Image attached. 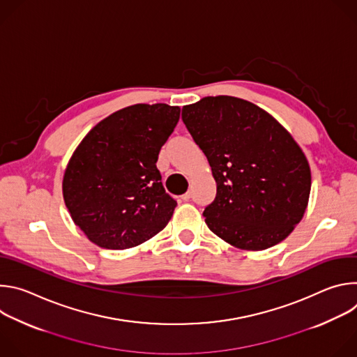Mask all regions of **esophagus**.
Returning <instances> with one entry per match:
<instances>
[{
  "label": "esophagus",
  "instance_id": "1",
  "mask_svg": "<svg viewBox=\"0 0 357 357\" xmlns=\"http://www.w3.org/2000/svg\"><path fill=\"white\" fill-rule=\"evenodd\" d=\"M181 197H182V200H185V202H188V200H189V199H190V193H189V192H186V193H183V195H182V196H181Z\"/></svg>",
  "mask_w": 357,
  "mask_h": 357
}]
</instances>
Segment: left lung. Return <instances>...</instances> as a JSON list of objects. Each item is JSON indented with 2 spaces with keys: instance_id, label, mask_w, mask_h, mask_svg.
<instances>
[{
  "instance_id": "1",
  "label": "left lung",
  "mask_w": 357,
  "mask_h": 357,
  "mask_svg": "<svg viewBox=\"0 0 357 357\" xmlns=\"http://www.w3.org/2000/svg\"><path fill=\"white\" fill-rule=\"evenodd\" d=\"M182 120L206 155L216 197L203 216L226 243L259 251L287 238L308 206L311 169L291 134L267 112L231 96L203 97Z\"/></svg>"
}]
</instances>
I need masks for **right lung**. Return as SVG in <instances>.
Segmentation results:
<instances>
[{
	"mask_svg": "<svg viewBox=\"0 0 357 357\" xmlns=\"http://www.w3.org/2000/svg\"><path fill=\"white\" fill-rule=\"evenodd\" d=\"M181 109L134 105L94 126L66 167L63 199L76 226L98 247L124 250L160 233L176 200L157 168Z\"/></svg>",
	"mask_w": 357,
	"mask_h": 357,
	"instance_id": "add662e5",
	"label": "right lung"
}]
</instances>
